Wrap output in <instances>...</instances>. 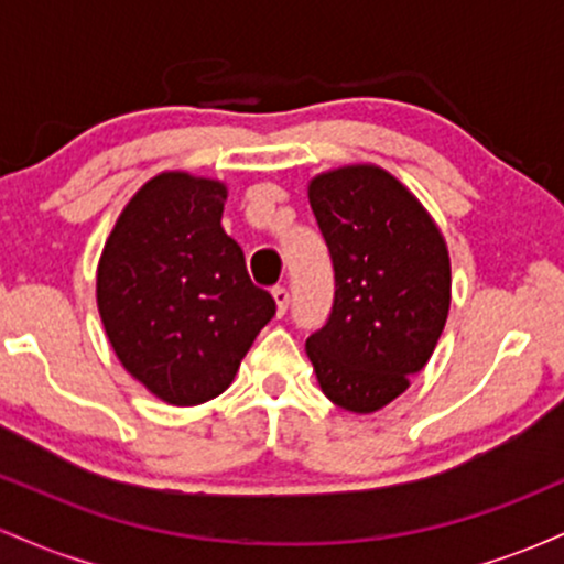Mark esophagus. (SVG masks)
Masks as SVG:
<instances>
[{
    "instance_id": "esophagus-1",
    "label": "esophagus",
    "mask_w": 564,
    "mask_h": 564,
    "mask_svg": "<svg viewBox=\"0 0 564 564\" xmlns=\"http://www.w3.org/2000/svg\"><path fill=\"white\" fill-rule=\"evenodd\" d=\"M273 300H275L278 315H286V310H289V291H286V286H275L273 289Z\"/></svg>"
}]
</instances>
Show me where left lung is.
Instances as JSON below:
<instances>
[{
    "label": "left lung",
    "mask_w": 564,
    "mask_h": 564,
    "mask_svg": "<svg viewBox=\"0 0 564 564\" xmlns=\"http://www.w3.org/2000/svg\"><path fill=\"white\" fill-rule=\"evenodd\" d=\"M334 264V304L307 355L323 394L373 413L430 360L451 307V262L424 206L379 166H341L310 183Z\"/></svg>",
    "instance_id": "obj_1"
}]
</instances>
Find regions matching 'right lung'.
I'll use <instances>...</instances> for the list:
<instances>
[{
    "mask_svg": "<svg viewBox=\"0 0 564 564\" xmlns=\"http://www.w3.org/2000/svg\"><path fill=\"white\" fill-rule=\"evenodd\" d=\"M225 198L215 180L159 174L121 212L97 268V310L121 366L172 405L228 390L275 315L219 225Z\"/></svg>",
    "mask_w": 564,
    "mask_h": 564,
    "instance_id": "add662e5",
    "label": "right lung"
}]
</instances>
